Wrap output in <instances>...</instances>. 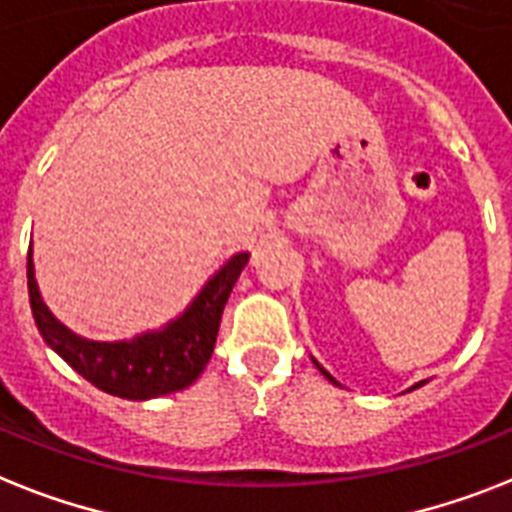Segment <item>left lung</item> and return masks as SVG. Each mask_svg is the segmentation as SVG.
<instances>
[{
  "instance_id": "obj_1",
  "label": "left lung",
  "mask_w": 512,
  "mask_h": 512,
  "mask_svg": "<svg viewBox=\"0 0 512 512\" xmlns=\"http://www.w3.org/2000/svg\"><path fill=\"white\" fill-rule=\"evenodd\" d=\"M318 368H321V365H318ZM321 371H323V368H321ZM323 376H326V378H328V381H334V378L328 376V373H326V371H323Z\"/></svg>"
}]
</instances>
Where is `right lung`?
I'll return each mask as SVG.
<instances>
[{
    "mask_svg": "<svg viewBox=\"0 0 512 512\" xmlns=\"http://www.w3.org/2000/svg\"><path fill=\"white\" fill-rule=\"evenodd\" d=\"M247 260V252L231 257L207 281L189 310L165 331L136 336L131 342L110 344L86 342L49 313L33 278V260L28 249V297H31L33 321L39 326L44 342L97 389L123 400H152L194 384L199 373L205 371L215 350L223 307Z\"/></svg>",
    "mask_w": 512,
    "mask_h": 512,
    "instance_id": "obj_1",
    "label": "right lung"
}]
</instances>
